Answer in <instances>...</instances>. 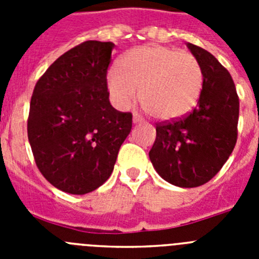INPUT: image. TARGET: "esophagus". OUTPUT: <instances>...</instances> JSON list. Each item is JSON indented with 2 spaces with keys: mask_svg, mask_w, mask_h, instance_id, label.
I'll use <instances>...</instances> for the list:
<instances>
[{
  "mask_svg": "<svg viewBox=\"0 0 259 259\" xmlns=\"http://www.w3.org/2000/svg\"><path fill=\"white\" fill-rule=\"evenodd\" d=\"M141 122H144V119L141 118V116L139 115V114L135 113L134 114V123H141Z\"/></svg>",
  "mask_w": 259,
  "mask_h": 259,
  "instance_id": "34e87169",
  "label": "esophagus"
}]
</instances>
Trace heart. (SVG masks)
Listing matches in <instances>:
<instances>
[{
    "label": "heart",
    "mask_w": 259,
    "mask_h": 259,
    "mask_svg": "<svg viewBox=\"0 0 259 259\" xmlns=\"http://www.w3.org/2000/svg\"><path fill=\"white\" fill-rule=\"evenodd\" d=\"M203 85L202 68L191 53L148 45L127 52L107 76L113 101L120 109L140 100L149 113L163 120L178 119L197 105Z\"/></svg>",
    "instance_id": "1"
}]
</instances>
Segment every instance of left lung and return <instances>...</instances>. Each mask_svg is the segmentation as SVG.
<instances>
[{"label": "left lung", "mask_w": 259, "mask_h": 259, "mask_svg": "<svg viewBox=\"0 0 259 259\" xmlns=\"http://www.w3.org/2000/svg\"><path fill=\"white\" fill-rule=\"evenodd\" d=\"M203 74L197 106L178 119L155 124L149 158L161 178L182 188L211 180L237 141L239 96L232 77L211 53L187 44Z\"/></svg>", "instance_id": "8db88e82"}]
</instances>
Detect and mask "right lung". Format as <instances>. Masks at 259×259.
Segmentation results:
<instances>
[{"instance_id":"right-lung-1","label":"right lung","mask_w":259,"mask_h":259,"mask_svg":"<svg viewBox=\"0 0 259 259\" xmlns=\"http://www.w3.org/2000/svg\"><path fill=\"white\" fill-rule=\"evenodd\" d=\"M113 42L89 40L62 54L37 80L27 122L36 166L56 188L85 194L114 170L132 114L111 106L107 68Z\"/></svg>"}]
</instances>
